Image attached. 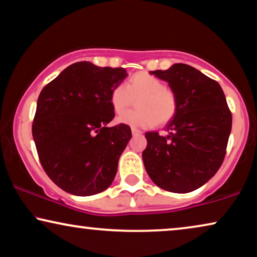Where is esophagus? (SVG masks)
Here are the masks:
<instances>
[{
	"instance_id": "esophagus-1",
	"label": "esophagus",
	"mask_w": 257,
	"mask_h": 257,
	"mask_svg": "<svg viewBox=\"0 0 257 257\" xmlns=\"http://www.w3.org/2000/svg\"><path fill=\"white\" fill-rule=\"evenodd\" d=\"M132 134H133V136H140V135L142 134V133L140 132V131H138V129L133 128V129H132Z\"/></svg>"
}]
</instances>
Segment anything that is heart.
<instances>
[{
  "instance_id": "b5f03b06",
  "label": "heart",
  "mask_w": 257,
  "mask_h": 257,
  "mask_svg": "<svg viewBox=\"0 0 257 257\" xmlns=\"http://www.w3.org/2000/svg\"><path fill=\"white\" fill-rule=\"evenodd\" d=\"M138 110L119 115L117 122L133 128H149L156 123L168 122L175 115L177 101L175 94L162 80L148 73H139L125 84H118L110 93V104L116 114H121L129 107L132 97H138Z\"/></svg>"
}]
</instances>
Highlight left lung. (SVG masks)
I'll use <instances>...</instances> for the list:
<instances>
[{"mask_svg": "<svg viewBox=\"0 0 257 257\" xmlns=\"http://www.w3.org/2000/svg\"><path fill=\"white\" fill-rule=\"evenodd\" d=\"M149 73L168 82L177 109L164 126L166 135L146 133L145 168L162 189L190 193L220 169L231 132V112L221 85L188 64Z\"/></svg>", "mask_w": 257, "mask_h": 257, "instance_id": "8db88e82", "label": "left lung"}]
</instances>
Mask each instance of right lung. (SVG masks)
<instances>
[{
  "label": "right lung",
  "mask_w": 257,
  "mask_h": 257,
  "mask_svg": "<svg viewBox=\"0 0 257 257\" xmlns=\"http://www.w3.org/2000/svg\"><path fill=\"white\" fill-rule=\"evenodd\" d=\"M128 76L124 68L76 62L40 93L33 139L50 180L67 193L90 196L107 189L132 139L131 126H108L110 93Z\"/></svg>",
  "instance_id": "obj_1"
}]
</instances>
